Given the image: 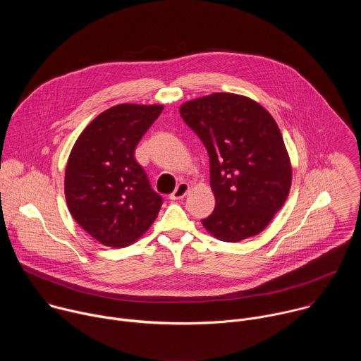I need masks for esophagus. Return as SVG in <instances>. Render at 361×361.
I'll list each match as a JSON object with an SVG mask.
<instances>
[{
  "mask_svg": "<svg viewBox=\"0 0 361 361\" xmlns=\"http://www.w3.org/2000/svg\"><path fill=\"white\" fill-rule=\"evenodd\" d=\"M190 191V185L187 183H180L177 185V188L170 194V198L171 200H181L187 195V192Z\"/></svg>",
  "mask_w": 361,
  "mask_h": 361,
  "instance_id": "1",
  "label": "esophagus"
}]
</instances>
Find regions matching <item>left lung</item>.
I'll return each instance as SVG.
<instances>
[{
    "label": "left lung",
    "mask_w": 361,
    "mask_h": 361,
    "mask_svg": "<svg viewBox=\"0 0 361 361\" xmlns=\"http://www.w3.org/2000/svg\"><path fill=\"white\" fill-rule=\"evenodd\" d=\"M210 157L213 214L201 220L213 237L238 243L262 233L283 207L291 161L273 116L240 94L213 92L180 107Z\"/></svg>",
    "instance_id": "8db88e82"
}]
</instances>
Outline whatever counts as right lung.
I'll return each instance as SVG.
<instances>
[{
  "instance_id": "right-lung-1",
  "label": "right lung",
  "mask_w": 361,
  "mask_h": 361,
  "mask_svg": "<svg viewBox=\"0 0 361 361\" xmlns=\"http://www.w3.org/2000/svg\"><path fill=\"white\" fill-rule=\"evenodd\" d=\"M161 104H118L78 135L66 167L67 207L78 226L107 247H127L157 219L163 198L134 159Z\"/></svg>"
}]
</instances>
